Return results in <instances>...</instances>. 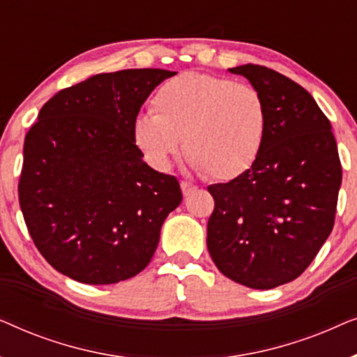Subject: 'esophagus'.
Here are the masks:
<instances>
[{
  "mask_svg": "<svg viewBox=\"0 0 357 357\" xmlns=\"http://www.w3.org/2000/svg\"><path fill=\"white\" fill-rule=\"evenodd\" d=\"M180 187H182L183 197H190V195L197 192V188H198V187H195V185H192L190 182H182V183H180Z\"/></svg>",
  "mask_w": 357,
  "mask_h": 357,
  "instance_id": "esophagus-1",
  "label": "esophagus"
}]
</instances>
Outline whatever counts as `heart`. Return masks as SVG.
Instances as JSON below:
<instances>
[{
    "instance_id": "obj_1",
    "label": "heart",
    "mask_w": 357,
    "mask_h": 357,
    "mask_svg": "<svg viewBox=\"0 0 357 357\" xmlns=\"http://www.w3.org/2000/svg\"><path fill=\"white\" fill-rule=\"evenodd\" d=\"M151 104L154 115L133 121V141L154 169L172 165L182 139L193 169L219 180L247 172L261 153L268 112L255 87L185 73L164 82Z\"/></svg>"
}]
</instances>
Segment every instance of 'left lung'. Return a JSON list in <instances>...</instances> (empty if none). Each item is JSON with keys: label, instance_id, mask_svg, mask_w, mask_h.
<instances>
[{"label": "left lung", "instance_id": "1", "mask_svg": "<svg viewBox=\"0 0 357 357\" xmlns=\"http://www.w3.org/2000/svg\"><path fill=\"white\" fill-rule=\"evenodd\" d=\"M229 71L263 96L268 128L247 172L208 187L214 198L208 250L229 280L273 289L301 276L333 229L338 148L330 120L304 87L252 63Z\"/></svg>", "mask_w": 357, "mask_h": 357}]
</instances>
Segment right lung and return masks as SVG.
<instances>
[{
	"mask_svg": "<svg viewBox=\"0 0 357 357\" xmlns=\"http://www.w3.org/2000/svg\"><path fill=\"white\" fill-rule=\"evenodd\" d=\"M174 75L143 68L91 76L53 96L27 131L19 204L38 252L61 275L114 284L153 258L182 190L144 162L133 121Z\"/></svg>",
	"mask_w": 357,
	"mask_h": 357,
	"instance_id": "obj_1",
	"label": "right lung"
}]
</instances>
